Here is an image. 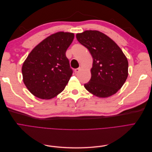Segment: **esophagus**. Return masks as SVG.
<instances>
[{
	"label": "esophagus",
	"instance_id": "obj_1",
	"mask_svg": "<svg viewBox=\"0 0 152 152\" xmlns=\"http://www.w3.org/2000/svg\"><path fill=\"white\" fill-rule=\"evenodd\" d=\"M80 70H81V68H78L75 69V72L76 73H78Z\"/></svg>",
	"mask_w": 152,
	"mask_h": 152
}]
</instances>
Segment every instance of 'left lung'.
I'll return each mask as SVG.
<instances>
[{"label": "left lung", "mask_w": 152, "mask_h": 152, "mask_svg": "<svg viewBox=\"0 0 152 152\" xmlns=\"http://www.w3.org/2000/svg\"><path fill=\"white\" fill-rule=\"evenodd\" d=\"M77 40L89 50L93 62L91 78L85 88L99 98H108L120 89L128 77V61L118 45L98 30L77 34Z\"/></svg>", "instance_id": "left-lung-1"}]
</instances>
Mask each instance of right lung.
<instances>
[{"instance_id":"obj_1","label":"right lung","mask_w":152,"mask_h":152,"mask_svg":"<svg viewBox=\"0 0 152 152\" xmlns=\"http://www.w3.org/2000/svg\"><path fill=\"white\" fill-rule=\"evenodd\" d=\"M74 34L59 31L49 35L31 50L22 66L23 80L34 96L52 99L65 88L72 70L66 51Z\"/></svg>"}]
</instances>
